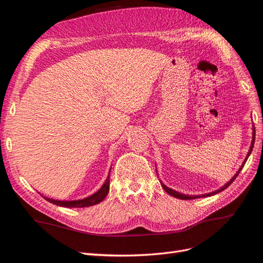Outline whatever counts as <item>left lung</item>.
Listing matches in <instances>:
<instances>
[{
  "mask_svg": "<svg viewBox=\"0 0 263 263\" xmlns=\"http://www.w3.org/2000/svg\"><path fill=\"white\" fill-rule=\"evenodd\" d=\"M254 138H256V132H254V127H253V137H252V142H251V147H250V150H249V153H248V155H247V157H246V159H245V161H243V163L241 164V166H240V169L237 171V173L235 174L234 176V178L230 180L226 185H224L222 186L221 189H219L218 191H215V192H212V193H208V194H203V195H193V196H189V195H185V194H181V193H179V192H176V191H173V190H171V189H169L168 186H165V185H163V183L161 182V185H162V187L164 189V191L168 194H170V195H172L173 197H177V198H181V200H193V198H198V197H208V196H212V195H214V194H217V193H219V192H221V191H224L226 187H228L230 184H232V183L234 182V180L238 177V174L240 173V171H241V169L243 168V165H245V163H246V161H247V159H248V157L250 156V154H251V151H252V148H253V145H254Z\"/></svg>",
  "mask_w": 263,
  "mask_h": 263,
  "instance_id": "left-lung-1",
  "label": "left lung"
}]
</instances>
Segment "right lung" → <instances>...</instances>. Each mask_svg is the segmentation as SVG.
I'll return each instance as SVG.
<instances>
[{
	"label": "right lung",
	"instance_id": "add662e5",
	"mask_svg": "<svg viewBox=\"0 0 263 263\" xmlns=\"http://www.w3.org/2000/svg\"><path fill=\"white\" fill-rule=\"evenodd\" d=\"M108 190H109V180L107 179L105 181L104 184L103 186L98 191L97 193L83 198V200H79V201H57V200H51V198L48 197H44L46 201H48L49 203H52L54 205H58V206H62V208H70V209H73V208H87V206H92L98 204L100 202H102L104 200L105 196L108 193Z\"/></svg>",
	"mask_w": 263,
	"mask_h": 263
}]
</instances>
